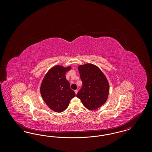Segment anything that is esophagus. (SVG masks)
Returning a JSON list of instances; mask_svg holds the SVG:
<instances>
[{
  "instance_id": "obj_1",
  "label": "esophagus",
  "mask_w": 152,
  "mask_h": 152,
  "mask_svg": "<svg viewBox=\"0 0 152 152\" xmlns=\"http://www.w3.org/2000/svg\"><path fill=\"white\" fill-rule=\"evenodd\" d=\"M77 92H78V91H77V90H75V92L76 94H77Z\"/></svg>"
}]
</instances>
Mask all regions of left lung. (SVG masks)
<instances>
[{"label":"left lung","instance_id":"8db88e82","mask_svg":"<svg viewBox=\"0 0 152 152\" xmlns=\"http://www.w3.org/2000/svg\"><path fill=\"white\" fill-rule=\"evenodd\" d=\"M78 70L83 87L76 96L87 109L99 108L108 97L109 84L106 76L97 66L90 63L79 65Z\"/></svg>","mask_w":152,"mask_h":152}]
</instances>
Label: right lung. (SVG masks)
Instances as JSON below:
<instances>
[{
  "label": "right lung",
  "instance_id": "add662e5",
  "mask_svg": "<svg viewBox=\"0 0 152 152\" xmlns=\"http://www.w3.org/2000/svg\"><path fill=\"white\" fill-rule=\"evenodd\" d=\"M71 69L70 66H54L45 74L42 82L41 96L47 105L56 112L64 111L76 96L65 77V73Z\"/></svg>",
  "mask_w": 152,
  "mask_h": 152
}]
</instances>
